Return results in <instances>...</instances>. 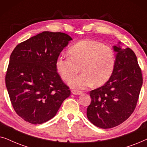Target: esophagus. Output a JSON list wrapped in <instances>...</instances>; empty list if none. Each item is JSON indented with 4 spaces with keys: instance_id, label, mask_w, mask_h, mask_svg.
Wrapping results in <instances>:
<instances>
[{
    "instance_id": "esophagus-1",
    "label": "esophagus",
    "mask_w": 147,
    "mask_h": 147,
    "mask_svg": "<svg viewBox=\"0 0 147 147\" xmlns=\"http://www.w3.org/2000/svg\"><path fill=\"white\" fill-rule=\"evenodd\" d=\"M72 93L74 94V95H81V94H82V91L73 89L72 90Z\"/></svg>"
}]
</instances>
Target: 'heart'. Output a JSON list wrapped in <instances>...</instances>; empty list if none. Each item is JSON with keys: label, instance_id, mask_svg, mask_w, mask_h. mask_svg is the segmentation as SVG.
<instances>
[{"label": "heart", "instance_id": "obj_1", "mask_svg": "<svg viewBox=\"0 0 147 147\" xmlns=\"http://www.w3.org/2000/svg\"><path fill=\"white\" fill-rule=\"evenodd\" d=\"M67 58L58 56L55 66L64 81H69L72 87L85 89L91 85L99 87L106 83L112 75L116 64V54L111 47L93 40L78 42L68 50Z\"/></svg>", "mask_w": 147, "mask_h": 147}]
</instances>
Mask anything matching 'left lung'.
I'll return each instance as SVG.
<instances>
[{"mask_svg":"<svg viewBox=\"0 0 147 147\" xmlns=\"http://www.w3.org/2000/svg\"><path fill=\"white\" fill-rule=\"evenodd\" d=\"M116 64L109 81L90 91L87 109L90 122L101 128H111L126 120L136 108L142 85V71L130 48L113 46Z\"/></svg>","mask_w":147,"mask_h":147,"instance_id":"8db88e82","label":"left lung"}]
</instances>
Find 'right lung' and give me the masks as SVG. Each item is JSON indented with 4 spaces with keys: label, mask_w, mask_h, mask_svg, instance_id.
Instances as JSON below:
<instances>
[{
    "label": "right lung",
    "mask_w": 147,
    "mask_h": 147,
    "mask_svg": "<svg viewBox=\"0 0 147 147\" xmlns=\"http://www.w3.org/2000/svg\"><path fill=\"white\" fill-rule=\"evenodd\" d=\"M70 40L64 33L44 31L20 43L11 53L6 87L15 112L26 122L40 124L50 120L70 96L55 62Z\"/></svg>",
    "instance_id": "obj_1"
}]
</instances>
